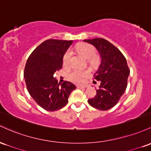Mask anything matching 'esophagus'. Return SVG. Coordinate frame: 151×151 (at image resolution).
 I'll return each instance as SVG.
<instances>
[{
    "mask_svg": "<svg viewBox=\"0 0 151 151\" xmlns=\"http://www.w3.org/2000/svg\"><path fill=\"white\" fill-rule=\"evenodd\" d=\"M76 87H77L78 88L84 89V88H88V86L87 85H77Z\"/></svg>",
    "mask_w": 151,
    "mask_h": 151,
    "instance_id": "1",
    "label": "esophagus"
}]
</instances>
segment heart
<instances>
[{"instance_id": "b5f03b06", "label": "heart", "mask_w": 151, "mask_h": 151, "mask_svg": "<svg viewBox=\"0 0 151 151\" xmlns=\"http://www.w3.org/2000/svg\"><path fill=\"white\" fill-rule=\"evenodd\" d=\"M76 50L88 59V61L92 66H97L99 63V58L96 56V49L93 45L86 43H81L76 45ZM72 52L70 49L67 50L63 57V63L64 65H68L70 63ZM91 74V71L88 69L80 70V69H73L68 73V78L70 81L76 83H82L85 79L88 77Z\"/></svg>"}]
</instances>
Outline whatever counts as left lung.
Listing matches in <instances>:
<instances>
[{"mask_svg":"<svg viewBox=\"0 0 151 151\" xmlns=\"http://www.w3.org/2000/svg\"><path fill=\"white\" fill-rule=\"evenodd\" d=\"M93 45L101 57V63L94 79L101 82L99 88L96 90L94 98L88 99L91 106L107 111L115 106L124 93L128 85L130 69L126 58L115 45L104 38L84 40ZM94 83H96L94 81Z\"/></svg>","mask_w":151,"mask_h":151,"instance_id":"8db88e82","label":"left lung"}]
</instances>
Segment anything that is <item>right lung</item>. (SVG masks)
I'll use <instances>...</instances> for the list:
<instances>
[{
    "label": "right lung",
    "instance_id": "obj_1",
    "mask_svg": "<svg viewBox=\"0 0 151 151\" xmlns=\"http://www.w3.org/2000/svg\"><path fill=\"white\" fill-rule=\"evenodd\" d=\"M72 40L48 39L38 45L27 60L24 78L28 93L43 109L55 111L68 102L70 93L76 86L69 81L58 83L53 77L63 66L64 53Z\"/></svg>",
    "mask_w": 151,
    "mask_h": 151
}]
</instances>
